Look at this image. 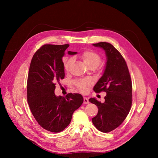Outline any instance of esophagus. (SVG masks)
<instances>
[{
    "instance_id": "34e87169",
    "label": "esophagus",
    "mask_w": 158,
    "mask_h": 158,
    "mask_svg": "<svg viewBox=\"0 0 158 158\" xmlns=\"http://www.w3.org/2000/svg\"><path fill=\"white\" fill-rule=\"evenodd\" d=\"M89 101L88 99H87V98L84 97V104H89Z\"/></svg>"
}]
</instances>
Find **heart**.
Masks as SVG:
<instances>
[{"mask_svg":"<svg viewBox=\"0 0 158 158\" xmlns=\"http://www.w3.org/2000/svg\"><path fill=\"white\" fill-rule=\"evenodd\" d=\"M81 58L84 62V64L88 67H97L101 62V56L96 52L91 50H86L84 51L81 55ZM73 62L72 58L64 57L62 59L63 66L65 71H68L69 69V67ZM93 84V81L90 79H82L77 81L75 82V85L78 90L82 93L87 92L89 87Z\"/></svg>","mask_w":158,"mask_h":158,"instance_id":"heart-1","label":"heart"}]
</instances>
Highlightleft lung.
Segmentation results:
<instances>
[{"label":"left lung","instance_id":"obj_1","mask_svg":"<svg viewBox=\"0 0 158 158\" xmlns=\"http://www.w3.org/2000/svg\"><path fill=\"white\" fill-rule=\"evenodd\" d=\"M105 51L107 62L102 77L93 90L106 93L103 103L95 98L89 102L98 107V114L92 119L94 126L102 132L119 127L125 120L132 105V81L127 64L121 53L108 42L93 44Z\"/></svg>","mask_w":158,"mask_h":158}]
</instances>
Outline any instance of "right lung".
Listing matches in <instances>:
<instances>
[{
	"mask_svg": "<svg viewBox=\"0 0 158 158\" xmlns=\"http://www.w3.org/2000/svg\"><path fill=\"white\" fill-rule=\"evenodd\" d=\"M69 44H45L32 57L27 77V98L32 113L44 129L59 132L68 126L73 112L82 104L80 94L56 96V84L65 76L62 57ZM76 52L68 51L74 55Z\"/></svg>",
	"mask_w": 158,
	"mask_h": 158,
	"instance_id": "add662e5",
	"label": "right lung"
}]
</instances>
